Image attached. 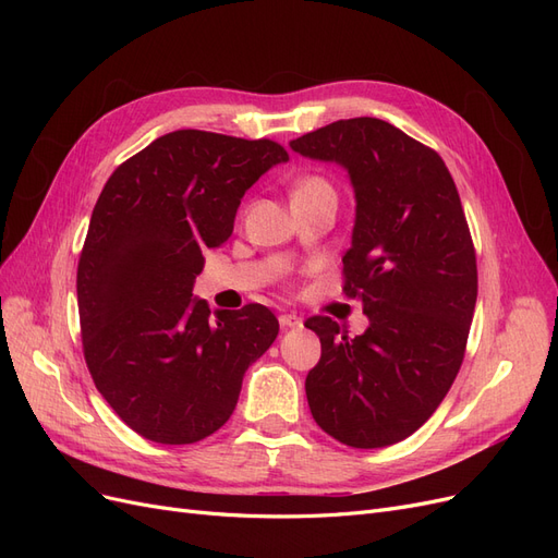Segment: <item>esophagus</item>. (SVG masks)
<instances>
[{
  "label": "esophagus",
  "instance_id": "esophagus-1",
  "mask_svg": "<svg viewBox=\"0 0 558 558\" xmlns=\"http://www.w3.org/2000/svg\"><path fill=\"white\" fill-rule=\"evenodd\" d=\"M279 324H281V328H302V318L295 314H281Z\"/></svg>",
  "mask_w": 558,
  "mask_h": 558
}]
</instances>
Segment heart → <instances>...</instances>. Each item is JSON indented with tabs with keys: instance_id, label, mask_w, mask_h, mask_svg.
<instances>
[{
	"instance_id": "obj_1",
	"label": "heart",
	"mask_w": 558,
	"mask_h": 558,
	"mask_svg": "<svg viewBox=\"0 0 558 558\" xmlns=\"http://www.w3.org/2000/svg\"><path fill=\"white\" fill-rule=\"evenodd\" d=\"M310 189H328V183H326L324 179H318V177H307V179H302V181L295 185V193L310 191ZM295 193H293V195H295Z\"/></svg>"
}]
</instances>
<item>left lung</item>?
<instances>
[{"label":"left lung","instance_id":"obj_1","mask_svg":"<svg viewBox=\"0 0 558 558\" xmlns=\"http://www.w3.org/2000/svg\"><path fill=\"white\" fill-rule=\"evenodd\" d=\"M347 172L356 218L342 256L369 326L347 337L328 316L307 328L320 361L305 379L316 424L356 449L396 445L451 388L477 302V260L442 158L379 118H349L291 142Z\"/></svg>","mask_w":558,"mask_h":558}]
</instances>
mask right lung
<instances>
[{
    "label": "right lung",
    "mask_w": 558,
    "mask_h": 558,
    "mask_svg": "<svg viewBox=\"0 0 558 558\" xmlns=\"http://www.w3.org/2000/svg\"><path fill=\"white\" fill-rule=\"evenodd\" d=\"M289 154L269 140L177 130L105 183L78 260L83 353L97 391L150 442L221 428L251 363L272 347L263 305L209 312L193 298L202 251L228 242L244 193Z\"/></svg>",
    "instance_id": "right-lung-1"
}]
</instances>
